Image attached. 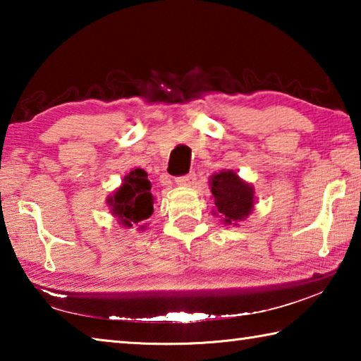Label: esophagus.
Listing matches in <instances>:
<instances>
[{
	"mask_svg": "<svg viewBox=\"0 0 361 361\" xmlns=\"http://www.w3.org/2000/svg\"><path fill=\"white\" fill-rule=\"evenodd\" d=\"M195 180V175L194 173H188V175H183V176H176L175 183L180 186H191Z\"/></svg>",
	"mask_w": 361,
	"mask_h": 361,
	"instance_id": "esophagus-1",
	"label": "esophagus"
}]
</instances>
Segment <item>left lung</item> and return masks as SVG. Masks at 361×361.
<instances>
[{
    "label": "left lung",
    "mask_w": 361,
    "mask_h": 361,
    "mask_svg": "<svg viewBox=\"0 0 361 361\" xmlns=\"http://www.w3.org/2000/svg\"><path fill=\"white\" fill-rule=\"evenodd\" d=\"M212 194L215 197V213L226 224L243 221L253 210L255 189L243 181L234 170H221L210 178Z\"/></svg>",
    "instance_id": "obj_1"
}]
</instances>
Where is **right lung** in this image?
Instances as JSON below:
<instances>
[{
    "label": "right lung",
    "mask_w": 361,
    "mask_h": 361,
    "mask_svg": "<svg viewBox=\"0 0 361 361\" xmlns=\"http://www.w3.org/2000/svg\"><path fill=\"white\" fill-rule=\"evenodd\" d=\"M106 202L113 215L126 228H132V224L148 219L154 210L148 173L143 169L132 170L124 176L121 188L109 195Z\"/></svg>",
    "instance_id": "obj_1"
}]
</instances>
